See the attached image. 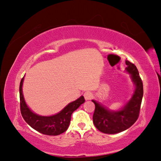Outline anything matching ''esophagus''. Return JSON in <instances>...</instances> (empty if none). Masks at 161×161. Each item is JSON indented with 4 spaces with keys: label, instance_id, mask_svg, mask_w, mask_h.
Here are the masks:
<instances>
[{
    "label": "esophagus",
    "instance_id": "34e87169",
    "mask_svg": "<svg viewBox=\"0 0 161 161\" xmlns=\"http://www.w3.org/2000/svg\"><path fill=\"white\" fill-rule=\"evenodd\" d=\"M92 93L90 92H86L84 93V97H85V99L86 100H91L92 97Z\"/></svg>",
    "mask_w": 161,
    "mask_h": 161
}]
</instances>
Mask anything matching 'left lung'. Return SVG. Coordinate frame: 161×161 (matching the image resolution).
Listing matches in <instances>:
<instances>
[{"instance_id":"left-lung-1","label":"left lung","mask_w":161,"mask_h":161,"mask_svg":"<svg viewBox=\"0 0 161 161\" xmlns=\"http://www.w3.org/2000/svg\"><path fill=\"white\" fill-rule=\"evenodd\" d=\"M126 70L131 74L135 85V90L131 100L120 111H110L92 100L95 105L93 114V123L98 130L105 134H116L129 129L135 123L139 117L143 97V84L136 66L126 61Z\"/></svg>"}]
</instances>
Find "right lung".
Wrapping results in <instances>:
<instances>
[{"mask_svg": "<svg viewBox=\"0 0 161 161\" xmlns=\"http://www.w3.org/2000/svg\"><path fill=\"white\" fill-rule=\"evenodd\" d=\"M23 81L24 77L19 85V97L21 114L25 121L36 131L46 135L56 136L66 131L70 124L72 113L85 101L83 96L67 105L58 114L50 116H39L31 111L26 104L22 94Z\"/></svg>", "mask_w": 161, "mask_h": 161, "instance_id": "1", "label": "right lung"}]
</instances>
